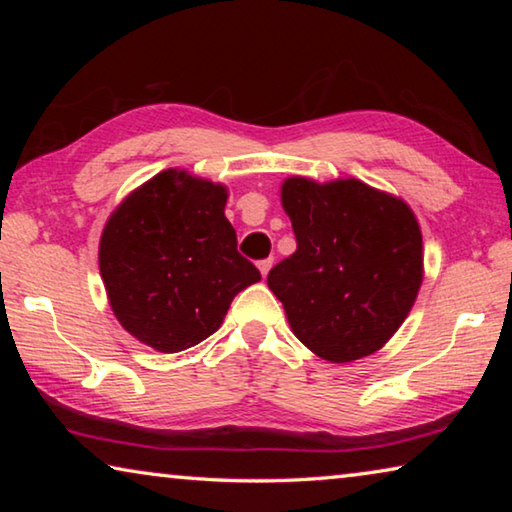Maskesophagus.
<instances>
[{
    "instance_id": "obj_1",
    "label": "esophagus",
    "mask_w": 512,
    "mask_h": 512,
    "mask_svg": "<svg viewBox=\"0 0 512 512\" xmlns=\"http://www.w3.org/2000/svg\"><path fill=\"white\" fill-rule=\"evenodd\" d=\"M271 266H273V259L268 257V259H262V262L257 264V268H259V273H262V277H266L268 275V271H271Z\"/></svg>"
}]
</instances>
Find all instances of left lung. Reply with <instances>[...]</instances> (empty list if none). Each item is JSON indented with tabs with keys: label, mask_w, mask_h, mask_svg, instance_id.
I'll return each instance as SVG.
<instances>
[{
	"label": "left lung",
	"mask_w": 512,
	"mask_h": 512,
	"mask_svg": "<svg viewBox=\"0 0 512 512\" xmlns=\"http://www.w3.org/2000/svg\"><path fill=\"white\" fill-rule=\"evenodd\" d=\"M280 198L298 248L266 282L291 332L329 363L384 348L424 277L422 232L409 203L359 178L291 176Z\"/></svg>",
	"instance_id": "left-lung-1"
}]
</instances>
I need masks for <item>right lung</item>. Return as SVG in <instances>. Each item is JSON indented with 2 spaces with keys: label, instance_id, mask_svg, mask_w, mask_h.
I'll return each mask as SVG.
<instances>
[{
  "label": "right lung",
  "instance_id": "right-lung-1",
  "mask_svg": "<svg viewBox=\"0 0 512 512\" xmlns=\"http://www.w3.org/2000/svg\"><path fill=\"white\" fill-rule=\"evenodd\" d=\"M225 203V185L164 169L112 210L99 271L133 339L164 354L192 348L221 327L239 291L262 280L237 253Z\"/></svg>",
  "mask_w": 512,
  "mask_h": 512
}]
</instances>
